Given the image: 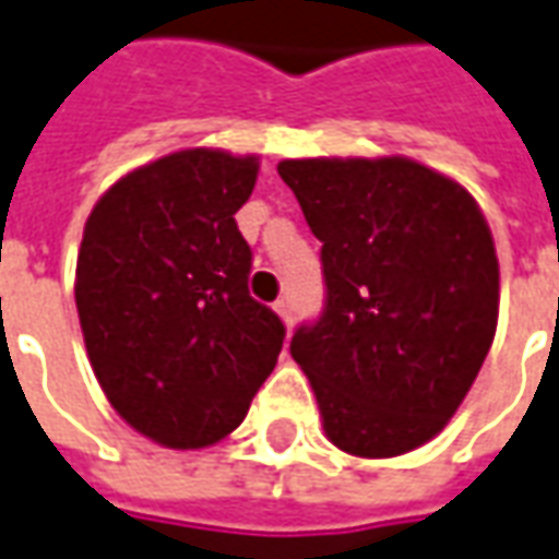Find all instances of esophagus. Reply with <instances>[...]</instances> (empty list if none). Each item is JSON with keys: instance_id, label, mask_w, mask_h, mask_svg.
I'll list each match as a JSON object with an SVG mask.
<instances>
[{"instance_id": "34e87169", "label": "esophagus", "mask_w": 559, "mask_h": 559, "mask_svg": "<svg viewBox=\"0 0 559 559\" xmlns=\"http://www.w3.org/2000/svg\"><path fill=\"white\" fill-rule=\"evenodd\" d=\"M275 311H278L281 320H284L287 326H293V306H290V299H278V302H275Z\"/></svg>"}]
</instances>
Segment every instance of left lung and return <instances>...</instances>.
Wrapping results in <instances>:
<instances>
[{"instance_id":"obj_1","label":"left lung","mask_w":559,"mask_h":559,"mask_svg":"<svg viewBox=\"0 0 559 559\" xmlns=\"http://www.w3.org/2000/svg\"><path fill=\"white\" fill-rule=\"evenodd\" d=\"M320 241L323 311L290 338L330 442L396 456L469 393L497 333L499 263L475 199L402 157L284 159Z\"/></svg>"}]
</instances>
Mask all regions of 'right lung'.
Segmentation results:
<instances>
[{
  "instance_id": "obj_1",
  "label": "right lung",
  "mask_w": 559,
  "mask_h": 559,
  "mask_svg": "<svg viewBox=\"0 0 559 559\" xmlns=\"http://www.w3.org/2000/svg\"><path fill=\"white\" fill-rule=\"evenodd\" d=\"M253 185V157L178 151L120 178L84 226L75 302L93 372L166 448L221 442L278 362L287 330L248 290L236 224Z\"/></svg>"
}]
</instances>
